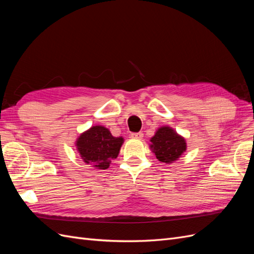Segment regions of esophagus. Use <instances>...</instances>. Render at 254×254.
Here are the masks:
<instances>
[{
    "mask_svg": "<svg viewBox=\"0 0 254 254\" xmlns=\"http://www.w3.org/2000/svg\"><path fill=\"white\" fill-rule=\"evenodd\" d=\"M130 136H131L132 139H142L143 132H133V133L130 134Z\"/></svg>",
    "mask_w": 254,
    "mask_h": 254,
    "instance_id": "1",
    "label": "esophagus"
}]
</instances>
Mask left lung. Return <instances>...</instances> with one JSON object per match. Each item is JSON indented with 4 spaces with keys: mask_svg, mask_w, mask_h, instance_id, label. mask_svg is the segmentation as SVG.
<instances>
[{
    "mask_svg": "<svg viewBox=\"0 0 254 254\" xmlns=\"http://www.w3.org/2000/svg\"><path fill=\"white\" fill-rule=\"evenodd\" d=\"M150 148L161 162L172 163L187 149L186 140L171 127H161L151 137Z\"/></svg>",
    "mask_w": 254,
    "mask_h": 254,
    "instance_id": "left-lung-1",
    "label": "left lung"
}]
</instances>
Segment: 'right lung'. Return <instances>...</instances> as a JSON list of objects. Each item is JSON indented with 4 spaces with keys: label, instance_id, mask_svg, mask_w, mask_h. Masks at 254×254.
<instances>
[{
    "label": "right lung",
    "instance_id": "right-lung-1",
    "mask_svg": "<svg viewBox=\"0 0 254 254\" xmlns=\"http://www.w3.org/2000/svg\"><path fill=\"white\" fill-rule=\"evenodd\" d=\"M123 142L122 136H113L104 126H93L78 137L76 146L84 162L106 170L118 157Z\"/></svg>",
    "mask_w": 254,
    "mask_h": 254
}]
</instances>
